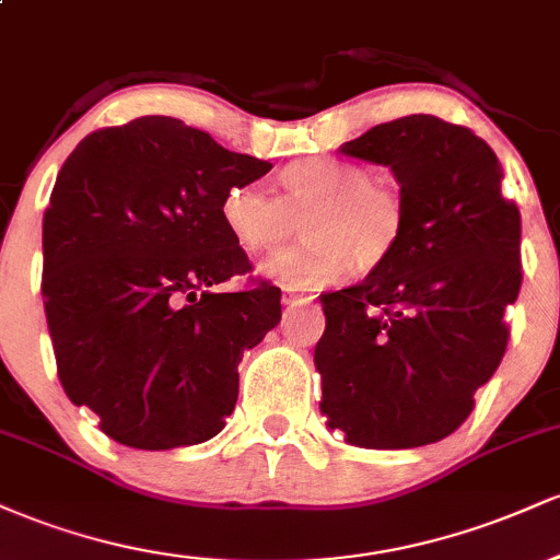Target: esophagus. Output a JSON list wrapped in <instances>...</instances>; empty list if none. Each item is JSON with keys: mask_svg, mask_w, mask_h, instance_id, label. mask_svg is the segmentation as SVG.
I'll use <instances>...</instances> for the list:
<instances>
[{"mask_svg": "<svg viewBox=\"0 0 560 560\" xmlns=\"http://www.w3.org/2000/svg\"><path fill=\"white\" fill-rule=\"evenodd\" d=\"M313 300H316L313 294H300L298 289H284V294H281V302H284V305H307V302Z\"/></svg>", "mask_w": 560, "mask_h": 560, "instance_id": "1", "label": "esophagus"}]
</instances>
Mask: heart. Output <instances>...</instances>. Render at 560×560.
Here are the masks:
<instances>
[{"label": "heart", "instance_id": "b5f03b06", "mask_svg": "<svg viewBox=\"0 0 560 560\" xmlns=\"http://www.w3.org/2000/svg\"><path fill=\"white\" fill-rule=\"evenodd\" d=\"M281 197L260 184H240L221 199V221L247 253H268L298 231L307 240L279 249L258 266L262 279L287 289H316L342 281L352 268H374L397 247L405 205L395 186L376 182L361 165L307 158L279 176Z\"/></svg>", "mask_w": 560, "mask_h": 560}]
</instances>
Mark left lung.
Instances as JSON below:
<instances>
[{"label": "left lung", "mask_w": 560, "mask_h": 560, "mask_svg": "<svg viewBox=\"0 0 560 560\" xmlns=\"http://www.w3.org/2000/svg\"><path fill=\"white\" fill-rule=\"evenodd\" d=\"M339 152L392 171L405 226L363 281L318 298L320 413L355 447L432 445L468 419L505 355L522 215L500 195L490 144L434 115L374 126Z\"/></svg>", "instance_id": "8db88e82"}]
</instances>
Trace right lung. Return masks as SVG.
Wrapping results in <instances>:
<instances>
[{
  "label": "right lung",
  "instance_id": "right-lung-1",
  "mask_svg": "<svg viewBox=\"0 0 560 560\" xmlns=\"http://www.w3.org/2000/svg\"><path fill=\"white\" fill-rule=\"evenodd\" d=\"M273 165L165 115L102 128L62 163L44 213L57 376L110 440L208 442L240 395L242 355L281 320V289L215 292L249 260L221 221L226 189Z\"/></svg>",
  "mask_w": 560,
  "mask_h": 560
}]
</instances>
